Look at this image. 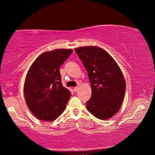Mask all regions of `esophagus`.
Listing matches in <instances>:
<instances>
[{
	"instance_id": "1",
	"label": "esophagus",
	"mask_w": 155,
	"mask_h": 155,
	"mask_svg": "<svg viewBox=\"0 0 155 155\" xmlns=\"http://www.w3.org/2000/svg\"><path fill=\"white\" fill-rule=\"evenodd\" d=\"M73 90L75 92H78V90H79V87H74Z\"/></svg>"
}]
</instances>
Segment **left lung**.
<instances>
[{
    "instance_id": "1",
    "label": "left lung",
    "mask_w": 155,
    "mask_h": 155,
    "mask_svg": "<svg viewBox=\"0 0 155 155\" xmlns=\"http://www.w3.org/2000/svg\"><path fill=\"white\" fill-rule=\"evenodd\" d=\"M87 71L92 97L87 109L101 120L111 118L119 111L126 92L121 70L112 56L98 46L75 48Z\"/></svg>"
}]
</instances>
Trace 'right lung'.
I'll use <instances>...</instances> for the list:
<instances>
[{
  "label": "right lung",
  "mask_w": 155,
  "mask_h": 155,
  "mask_svg": "<svg viewBox=\"0 0 155 155\" xmlns=\"http://www.w3.org/2000/svg\"><path fill=\"white\" fill-rule=\"evenodd\" d=\"M72 53L68 48L46 51L29 68L24 94L29 109L38 119L52 121L64 111L71 93L62 85L59 69Z\"/></svg>",
  "instance_id": "obj_1"
}]
</instances>
